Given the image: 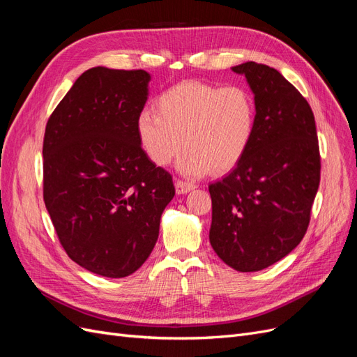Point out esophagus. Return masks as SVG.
<instances>
[{"instance_id":"34e87169","label":"esophagus","mask_w":357,"mask_h":357,"mask_svg":"<svg viewBox=\"0 0 357 357\" xmlns=\"http://www.w3.org/2000/svg\"><path fill=\"white\" fill-rule=\"evenodd\" d=\"M197 186L193 185V183H189V181H185V180H177L176 181V190L177 193H188L190 190L195 189Z\"/></svg>"}]
</instances>
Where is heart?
Masks as SVG:
<instances>
[{
  "instance_id": "b5f03b06",
  "label": "heart",
  "mask_w": 357,
  "mask_h": 357,
  "mask_svg": "<svg viewBox=\"0 0 357 357\" xmlns=\"http://www.w3.org/2000/svg\"><path fill=\"white\" fill-rule=\"evenodd\" d=\"M253 95L243 86L181 82L162 92L155 114L137 119V135L146 156L158 167L188 149L178 168L192 177L228 174L244 159L256 131Z\"/></svg>"
}]
</instances>
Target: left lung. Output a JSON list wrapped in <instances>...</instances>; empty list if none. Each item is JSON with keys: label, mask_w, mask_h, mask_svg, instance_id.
<instances>
[{"label": "left lung", "mask_w": 357, "mask_h": 357, "mask_svg": "<svg viewBox=\"0 0 357 357\" xmlns=\"http://www.w3.org/2000/svg\"><path fill=\"white\" fill-rule=\"evenodd\" d=\"M255 93L250 149L211 183L210 243L240 273L261 271L302 241L320 183V150L308 101L277 70L257 62L232 68Z\"/></svg>", "instance_id": "1"}]
</instances>
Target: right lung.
Listing matches in <instances>:
<instances>
[{
	"label": "right lung",
	"instance_id": "right-lung-1",
	"mask_svg": "<svg viewBox=\"0 0 357 357\" xmlns=\"http://www.w3.org/2000/svg\"><path fill=\"white\" fill-rule=\"evenodd\" d=\"M144 70L84 71L50 114L43 142V199L63 250L84 269L122 278L152 253L172 176L146 156L137 119Z\"/></svg>",
	"mask_w": 357,
	"mask_h": 357
}]
</instances>
